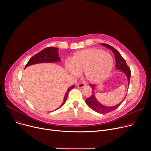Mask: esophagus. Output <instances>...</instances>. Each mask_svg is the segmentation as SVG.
I'll return each mask as SVG.
<instances>
[{"mask_svg":"<svg viewBox=\"0 0 151 151\" xmlns=\"http://www.w3.org/2000/svg\"><path fill=\"white\" fill-rule=\"evenodd\" d=\"M86 86H87V85L84 83H79L78 84V88H84V87H86Z\"/></svg>","mask_w":151,"mask_h":151,"instance_id":"34e87169","label":"esophagus"}]
</instances>
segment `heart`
<instances>
[{"mask_svg":"<svg viewBox=\"0 0 151 151\" xmlns=\"http://www.w3.org/2000/svg\"><path fill=\"white\" fill-rule=\"evenodd\" d=\"M113 65V59L109 53L100 49L89 48L75 52L71 62L65 63V68L76 76L84 72L87 80L96 83L105 78Z\"/></svg>","mask_w":151,"mask_h":151,"instance_id":"1","label":"heart"}]
</instances>
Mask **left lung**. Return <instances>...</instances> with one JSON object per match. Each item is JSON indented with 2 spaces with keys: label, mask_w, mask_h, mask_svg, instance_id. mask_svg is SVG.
<instances>
[{
  "label": "left lung",
  "mask_w": 151,
  "mask_h": 151,
  "mask_svg": "<svg viewBox=\"0 0 151 151\" xmlns=\"http://www.w3.org/2000/svg\"><path fill=\"white\" fill-rule=\"evenodd\" d=\"M101 45L103 46H106V47H108V49H110L113 51V52L114 54V58H115V59L116 61V68L117 70H120L121 71H123V72L126 75V76H127V79H128V83H129V85L130 79V76H131L130 68L129 67L127 64L125 60L122 57V55H121L119 52L117 50H116L114 47L110 46L109 45H108L106 43H101ZM90 86L92 87V88L93 89L92 93L89 98H88L86 100V103L91 109L93 110L94 111L100 113V114L108 113L109 112H111V111H113L115 110L116 108H117L121 105V104L123 102V101L124 100V99L126 97V96H125L124 99L121 103H119V104H117L116 106H104V105H101V104H100V103L96 99V97H95V93H94V91H93V90L95 89V86L93 84H91Z\"/></svg>",
  "instance_id": "1"
}]
</instances>
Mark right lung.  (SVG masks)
Listing matches in <instances>:
<instances>
[{"mask_svg": "<svg viewBox=\"0 0 151 151\" xmlns=\"http://www.w3.org/2000/svg\"><path fill=\"white\" fill-rule=\"evenodd\" d=\"M59 50L58 47H46L44 50H42L40 52H38L35 55H34L33 57H32L27 63L26 64L25 68L27 67L35 64V63H43V62H59L60 60V59L59 58V54H58ZM74 86H71L68 89L64 97V99H63V103L62 105L59 106V108L62 107L64 104L65 103L68 94L70 92V91L74 88Z\"/></svg>", "mask_w": 151, "mask_h": 151, "instance_id": "right-lung-1", "label": "right lung"}]
</instances>
